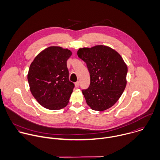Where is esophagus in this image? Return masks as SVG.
<instances>
[{
    "label": "esophagus",
    "mask_w": 160,
    "mask_h": 160,
    "mask_svg": "<svg viewBox=\"0 0 160 160\" xmlns=\"http://www.w3.org/2000/svg\"><path fill=\"white\" fill-rule=\"evenodd\" d=\"M75 87H78L79 85H80V82H79L78 81H77V82H75Z\"/></svg>",
    "instance_id": "1"
}]
</instances>
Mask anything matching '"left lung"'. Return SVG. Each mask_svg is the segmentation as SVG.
I'll return each mask as SVG.
<instances>
[{"instance_id":"obj_1","label":"left lung","mask_w":160,"mask_h":160,"mask_svg":"<svg viewBox=\"0 0 160 160\" xmlns=\"http://www.w3.org/2000/svg\"><path fill=\"white\" fill-rule=\"evenodd\" d=\"M77 55L86 63L90 76L88 88L82 90L87 103L97 111L112 107L127 85L128 68L122 57L104 45L80 48Z\"/></svg>"}]
</instances>
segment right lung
Returning <instances> with one entry per match:
<instances>
[{
    "label": "right lung",
    "mask_w": 160,
    "mask_h": 160,
    "mask_svg": "<svg viewBox=\"0 0 160 160\" xmlns=\"http://www.w3.org/2000/svg\"><path fill=\"white\" fill-rule=\"evenodd\" d=\"M72 55L68 49L50 47L32 62L27 79L37 101L48 110H60L69 102L75 85L69 80L67 61Z\"/></svg>",
    "instance_id": "1"
}]
</instances>
